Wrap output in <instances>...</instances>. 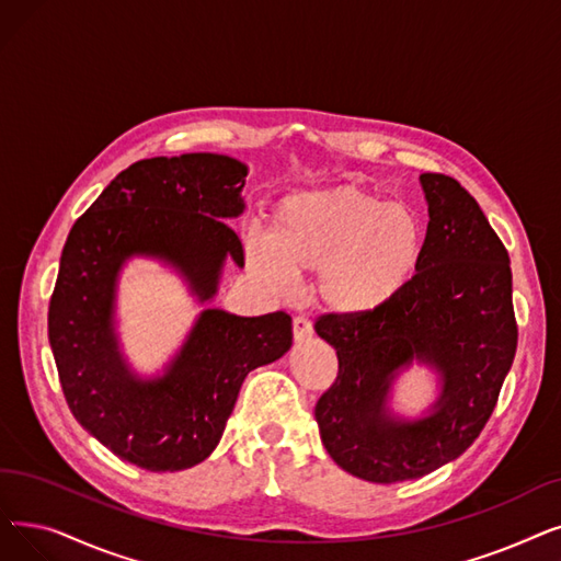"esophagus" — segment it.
Masks as SVG:
<instances>
[{
  "label": "esophagus",
  "instance_id": "esophagus-1",
  "mask_svg": "<svg viewBox=\"0 0 561 561\" xmlns=\"http://www.w3.org/2000/svg\"><path fill=\"white\" fill-rule=\"evenodd\" d=\"M313 334V325L309 319H305V316H296L294 319V339L296 341H305Z\"/></svg>",
  "mask_w": 561,
  "mask_h": 561
}]
</instances>
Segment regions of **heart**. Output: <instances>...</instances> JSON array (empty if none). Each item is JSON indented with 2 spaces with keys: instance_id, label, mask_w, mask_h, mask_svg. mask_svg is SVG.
<instances>
[{
  "instance_id": "heart-1",
  "label": "heart",
  "mask_w": 561,
  "mask_h": 561,
  "mask_svg": "<svg viewBox=\"0 0 561 561\" xmlns=\"http://www.w3.org/2000/svg\"><path fill=\"white\" fill-rule=\"evenodd\" d=\"M426 250L422 217L405 204L341 185L284 197L267 233L245 242L252 271L275 290L316 271V296L339 316H369L399 298Z\"/></svg>"
}]
</instances>
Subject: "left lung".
Returning <instances> with one entry per match:
<instances>
[{
	"mask_svg": "<svg viewBox=\"0 0 561 561\" xmlns=\"http://www.w3.org/2000/svg\"><path fill=\"white\" fill-rule=\"evenodd\" d=\"M420 181L428 229L417 275L380 311L323 313L313 325L339 359L313 410L321 440L339 468L374 483L424 477L466 451L491 420L518 346L502 240L456 179ZM415 358L438 371L444 392L431 416L401 421L386 394Z\"/></svg>",
	"mask_w": 561,
	"mask_h": 561,
	"instance_id": "8db88e82",
	"label": "left lung"
}]
</instances>
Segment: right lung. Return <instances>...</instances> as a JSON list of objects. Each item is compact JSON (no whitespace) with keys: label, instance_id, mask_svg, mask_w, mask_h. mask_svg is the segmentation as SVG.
<instances>
[{"label":"right lung","instance_id":"1","mask_svg":"<svg viewBox=\"0 0 561 561\" xmlns=\"http://www.w3.org/2000/svg\"><path fill=\"white\" fill-rule=\"evenodd\" d=\"M248 167L217 153L130 164L72 225L47 311L66 403L101 445L149 472L197 466L220 443L245 376L294 341L286 311L204 309L164 376L141 380L118 353L116 282L124 263H172L199 302L217 294L229 259L245 265L227 225L245 210Z\"/></svg>","mask_w":561,"mask_h":561}]
</instances>
